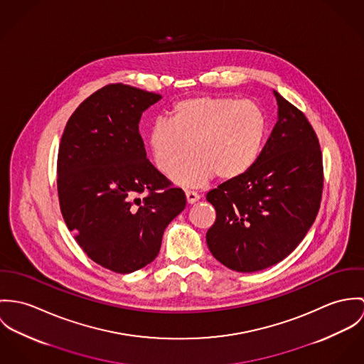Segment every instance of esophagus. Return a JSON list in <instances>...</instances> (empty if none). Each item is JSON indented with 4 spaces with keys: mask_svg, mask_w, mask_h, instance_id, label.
I'll use <instances>...</instances> for the list:
<instances>
[{
    "mask_svg": "<svg viewBox=\"0 0 364 364\" xmlns=\"http://www.w3.org/2000/svg\"><path fill=\"white\" fill-rule=\"evenodd\" d=\"M186 198H187L188 203H196V202L201 198V196L198 193H196V191H187L186 193Z\"/></svg>",
    "mask_w": 364,
    "mask_h": 364,
    "instance_id": "esophagus-1",
    "label": "esophagus"
}]
</instances>
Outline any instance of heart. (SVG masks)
Listing matches in <instances>:
<instances>
[{
  "label": "heart",
  "mask_w": 364,
  "mask_h": 364,
  "mask_svg": "<svg viewBox=\"0 0 364 364\" xmlns=\"http://www.w3.org/2000/svg\"><path fill=\"white\" fill-rule=\"evenodd\" d=\"M267 129L262 110L251 100L222 96H197L180 100L171 120L158 119L148 131V146L155 166L164 176H177L187 187L205 184L213 174L233 180L255 162Z\"/></svg>",
  "instance_id": "heart-1"
}]
</instances>
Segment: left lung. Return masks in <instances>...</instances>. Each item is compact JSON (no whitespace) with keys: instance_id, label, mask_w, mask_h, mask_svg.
<instances>
[{"instance_id":"left-lung-1","label":"left lung","mask_w":364,"mask_h":364,"mask_svg":"<svg viewBox=\"0 0 364 364\" xmlns=\"http://www.w3.org/2000/svg\"><path fill=\"white\" fill-rule=\"evenodd\" d=\"M278 122L257 161L206 194L216 220L206 233L212 255L237 272L286 258L316 220L323 196V155L306 116L274 90Z\"/></svg>"}]
</instances>
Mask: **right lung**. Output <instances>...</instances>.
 Wrapping results in <instances>:
<instances>
[{"label": "right lung", "instance_id": "right-lung-1", "mask_svg": "<svg viewBox=\"0 0 364 364\" xmlns=\"http://www.w3.org/2000/svg\"><path fill=\"white\" fill-rule=\"evenodd\" d=\"M161 99L129 85H107L73 113L58 149L65 225L92 261L117 274L151 264L164 229L186 208L184 191L146 159L139 134L142 113Z\"/></svg>", "mask_w": 364, "mask_h": 364}]
</instances>
